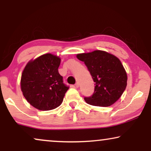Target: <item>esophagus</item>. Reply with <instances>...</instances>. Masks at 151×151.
I'll list each match as a JSON object with an SVG mask.
<instances>
[{"label":"esophagus","instance_id":"1","mask_svg":"<svg viewBox=\"0 0 151 151\" xmlns=\"http://www.w3.org/2000/svg\"><path fill=\"white\" fill-rule=\"evenodd\" d=\"M79 86H80L79 82H76V84H75V86H76V88H78V87H79Z\"/></svg>","mask_w":151,"mask_h":151}]
</instances>
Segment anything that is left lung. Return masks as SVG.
<instances>
[{
	"instance_id": "left-lung-1",
	"label": "left lung",
	"mask_w": 151,
	"mask_h": 151,
	"mask_svg": "<svg viewBox=\"0 0 151 151\" xmlns=\"http://www.w3.org/2000/svg\"><path fill=\"white\" fill-rule=\"evenodd\" d=\"M77 58L84 62L95 82L93 93L84 97L86 102L103 107L114 104L127 84V72L120 60L115 55L100 50L80 53Z\"/></svg>"
}]
</instances>
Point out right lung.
<instances>
[{"label":"right lung","mask_w":151,"mask_h":151,"mask_svg":"<svg viewBox=\"0 0 151 151\" xmlns=\"http://www.w3.org/2000/svg\"><path fill=\"white\" fill-rule=\"evenodd\" d=\"M60 64L59 57L47 53L29 61L24 67L20 80L22 94L38 110L57 108L69 89L58 72Z\"/></svg>","instance_id":"right-lung-1"}]
</instances>
